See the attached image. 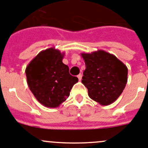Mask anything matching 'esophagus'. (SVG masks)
Here are the masks:
<instances>
[{
    "label": "esophagus",
    "mask_w": 148,
    "mask_h": 148,
    "mask_svg": "<svg viewBox=\"0 0 148 148\" xmlns=\"http://www.w3.org/2000/svg\"><path fill=\"white\" fill-rule=\"evenodd\" d=\"M82 77V75L81 74H79V75H77V78L79 79V81H81Z\"/></svg>",
    "instance_id": "esophagus-1"
}]
</instances>
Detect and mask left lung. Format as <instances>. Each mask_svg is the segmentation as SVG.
<instances>
[{
  "label": "left lung",
  "instance_id": "1",
  "mask_svg": "<svg viewBox=\"0 0 148 148\" xmlns=\"http://www.w3.org/2000/svg\"><path fill=\"white\" fill-rule=\"evenodd\" d=\"M86 69L82 82L88 95L101 106H108L118 99L127 83L128 69L114 55L103 50L82 53Z\"/></svg>",
  "mask_w": 148,
  "mask_h": 148
}]
</instances>
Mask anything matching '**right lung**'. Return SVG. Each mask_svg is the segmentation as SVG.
<instances>
[{"label":"right lung","instance_id":"1","mask_svg":"<svg viewBox=\"0 0 148 148\" xmlns=\"http://www.w3.org/2000/svg\"><path fill=\"white\" fill-rule=\"evenodd\" d=\"M65 53L55 48L42 51L25 69L27 84L38 101L48 108H57L64 103L78 78L69 74L62 62Z\"/></svg>","mask_w":148,"mask_h":148}]
</instances>
